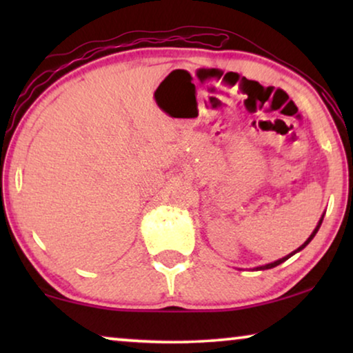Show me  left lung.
<instances>
[{"mask_svg": "<svg viewBox=\"0 0 353 353\" xmlns=\"http://www.w3.org/2000/svg\"><path fill=\"white\" fill-rule=\"evenodd\" d=\"M321 221H323V216H321V220H320V223H318L316 225V228L315 230H313V233L310 234V238H308L307 241H305V243H303L302 245H301V248H299L297 250H294V252L292 254H289L288 255V257H283V259H279V260H276V262H273V263H268V265H263V267H259L257 270H268V268H273V267H276V265H279V263H283L284 262V260H288L289 257H291V255H294V254H296V252H299V250H302L303 248H305V245L308 244V243H310V241L313 239V238H315V234H316V231L318 230H320V226H321Z\"/></svg>", "mask_w": 353, "mask_h": 353, "instance_id": "left-lung-1", "label": "left lung"}]
</instances>
